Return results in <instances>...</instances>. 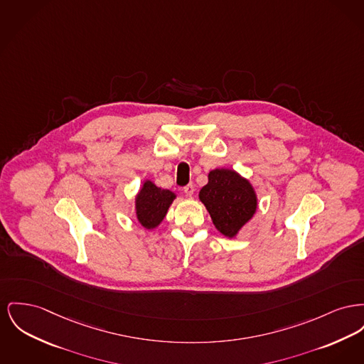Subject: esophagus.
I'll return each mask as SVG.
<instances>
[{
    "label": "esophagus",
    "instance_id": "esophagus-1",
    "mask_svg": "<svg viewBox=\"0 0 364 364\" xmlns=\"http://www.w3.org/2000/svg\"><path fill=\"white\" fill-rule=\"evenodd\" d=\"M183 191H184V193H186L187 196H193L195 187H193V184H188V186H186V187L183 188Z\"/></svg>",
    "mask_w": 364,
    "mask_h": 364
}]
</instances>
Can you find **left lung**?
Here are the masks:
<instances>
[{
	"mask_svg": "<svg viewBox=\"0 0 364 364\" xmlns=\"http://www.w3.org/2000/svg\"><path fill=\"white\" fill-rule=\"evenodd\" d=\"M208 178V184L199 191V200L210 214L215 230L225 237H236L256 214V190L234 169H214Z\"/></svg>",
	"mask_w": 364,
	"mask_h": 364,
	"instance_id": "left-lung-1",
	"label": "left lung"
}]
</instances>
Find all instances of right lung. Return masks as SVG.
<instances>
[{"mask_svg":"<svg viewBox=\"0 0 364 364\" xmlns=\"http://www.w3.org/2000/svg\"><path fill=\"white\" fill-rule=\"evenodd\" d=\"M176 193L155 186L151 180H144L134 196V210L137 221L146 230H155L165 218Z\"/></svg>","mask_w":364,"mask_h":364,"instance_id":"1","label":"right lung"}]
</instances>
